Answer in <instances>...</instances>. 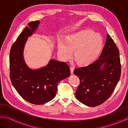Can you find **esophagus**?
<instances>
[{
	"label": "esophagus",
	"mask_w": 128,
	"mask_h": 128,
	"mask_svg": "<svg viewBox=\"0 0 128 128\" xmlns=\"http://www.w3.org/2000/svg\"><path fill=\"white\" fill-rule=\"evenodd\" d=\"M70 72H71L72 74H73V73H74V68L73 67H70Z\"/></svg>",
	"instance_id": "34e87169"
}]
</instances>
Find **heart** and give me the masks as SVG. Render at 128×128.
<instances>
[{
    "label": "heart",
    "instance_id": "heart-1",
    "mask_svg": "<svg viewBox=\"0 0 128 128\" xmlns=\"http://www.w3.org/2000/svg\"><path fill=\"white\" fill-rule=\"evenodd\" d=\"M103 47V40L99 34L90 30H83L69 34L66 40L58 43V55L62 60L73 57L77 63L86 66L93 62Z\"/></svg>",
    "mask_w": 128,
    "mask_h": 128
}]
</instances>
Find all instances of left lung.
I'll use <instances>...</instances> for the list:
<instances>
[{
  "label": "left lung",
  "instance_id": "8db88e82",
  "mask_svg": "<svg viewBox=\"0 0 128 128\" xmlns=\"http://www.w3.org/2000/svg\"><path fill=\"white\" fill-rule=\"evenodd\" d=\"M119 50L109 34L99 58L85 67L75 69L80 79L76 98L90 107L101 104L109 98L120 79L121 66Z\"/></svg>",
  "mask_w": 128,
  "mask_h": 128
}]
</instances>
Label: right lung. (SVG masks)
<instances>
[{"instance_id":"right-lung-1","label":"right lung","mask_w":128,"mask_h":128,"mask_svg":"<svg viewBox=\"0 0 128 128\" xmlns=\"http://www.w3.org/2000/svg\"><path fill=\"white\" fill-rule=\"evenodd\" d=\"M40 21L29 22L14 43L10 52V80L23 98L32 104H42L56 96L59 82L70 75L66 62L50 59L47 66L31 69L26 63L24 50L28 38L37 31Z\"/></svg>"}]
</instances>
